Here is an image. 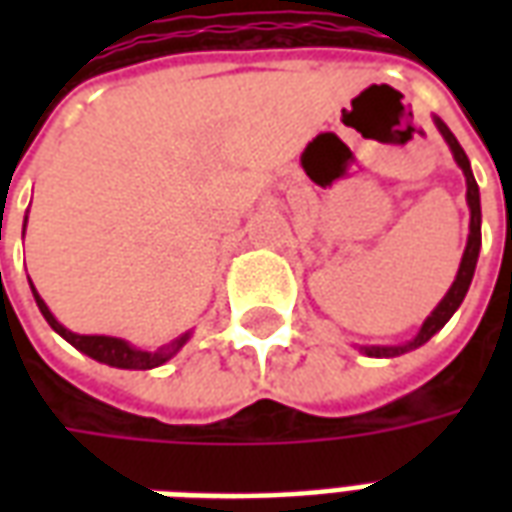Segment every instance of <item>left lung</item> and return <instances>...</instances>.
I'll use <instances>...</instances> for the list:
<instances>
[{
    "label": "left lung",
    "mask_w": 512,
    "mask_h": 512,
    "mask_svg": "<svg viewBox=\"0 0 512 512\" xmlns=\"http://www.w3.org/2000/svg\"><path fill=\"white\" fill-rule=\"evenodd\" d=\"M433 123L439 128V134L444 136V142L450 145L452 150V158H455V164L461 167L463 178H466V202H469V238H466V249H463V257H461V266H458V274L452 279L450 290L444 293V299L436 304V310L430 312L428 318L422 321L419 326V332L414 334V340H408L403 345H359V351L367 356H400L406 354V351H414L419 345H425L433 337L436 332L444 329V323L450 321L455 310L461 307V301L466 299V290L472 285V277H474V268H477V257H480V244H483V235H480V222H483V213H480V189H477V180L472 175V164H469V158L463 153V147L458 145V139L452 134L447 123L441 120V117L433 115Z\"/></svg>",
    "instance_id": "1"
}]
</instances>
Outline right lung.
I'll return each mask as SVG.
<instances>
[{
	"label": "right lung",
	"mask_w": 512,
	"mask_h": 512,
	"mask_svg": "<svg viewBox=\"0 0 512 512\" xmlns=\"http://www.w3.org/2000/svg\"><path fill=\"white\" fill-rule=\"evenodd\" d=\"M24 230H27V219H24ZM32 296H35V304H38V310L43 312V318L49 321V326L54 332L60 334L62 340H68V343L76 348V351H82L95 362H101V365L109 367H120V370H153V367L164 365L169 362L172 356L178 354L183 345L189 343L191 332L180 334L178 340H172L169 345H161L158 351H145V348H136L123 337H109V334H76L71 329H65L51 310L46 307V301L40 299V293L32 285Z\"/></svg>",
	"instance_id": "1"
}]
</instances>
